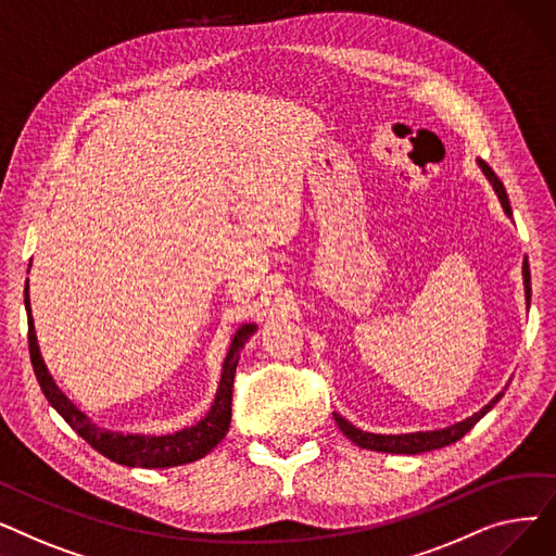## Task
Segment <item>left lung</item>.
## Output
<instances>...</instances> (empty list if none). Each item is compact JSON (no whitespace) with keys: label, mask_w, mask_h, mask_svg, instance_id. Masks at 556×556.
<instances>
[{"label":"left lung","mask_w":556,"mask_h":556,"mask_svg":"<svg viewBox=\"0 0 556 556\" xmlns=\"http://www.w3.org/2000/svg\"><path fill=\"white\" fill-rule=\"evenodd\" d=\"M482 173L486 175V180L491 182L493 191L498 193V200L503 204V210L507 216H511V207H509V198H507V191L503 187V182L498 180V175H495L491 170V166L482 160H478ZM522 281H525V300H528V306H530V298H532V286H530V266L528 261L522 263ZM503 399V392L498 396H493L480 413H476L473 417L464 419L459 424H453L448 428H442V430H428V432H405V434H374V432H365L356 426L349 424L346 419H342L340 415H333L338 428L342 430L344 437H349L354 444H358L361 448H367V451H381V453H405V455H417V453H426V451H434V448H444L448 444H455L457 440H462V437L469 432L489 410L491 407L498 403Z\"/></svg>","instance_id":"1"}]
</instances>
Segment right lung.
<instances>
[{
  "mask_svg": "<svg viewBox=\"0 0 556 556\" xmlns=\"http://www.w3.org/2000/svg\"><path fill=\"white\" fill-rule=\"evenodd\" d=\"M24 306L28 317V354H31V365L47 401L87 444H90L94 451H99L101 455H105L108 459L124 466H141V469H166V466H180V464H189L204 457L210 451H214L227 434L229 421H231L233 374H237L241 349L256 331V325H243L237 333H233L229 352L223 363L216 399L210 407V413L204 415L195 426L182 428L173 434H132V432L124 434V432H112L92 424L90 417L83 415L53 383V378L40 356L34 315H31V300H28V279L24 283Z\"/></svg>",
  "mask_w": 556,
  "mask_h": 556,
  "instance_id": "add662e5",
  "label": "right lung"
}]
</instances>
